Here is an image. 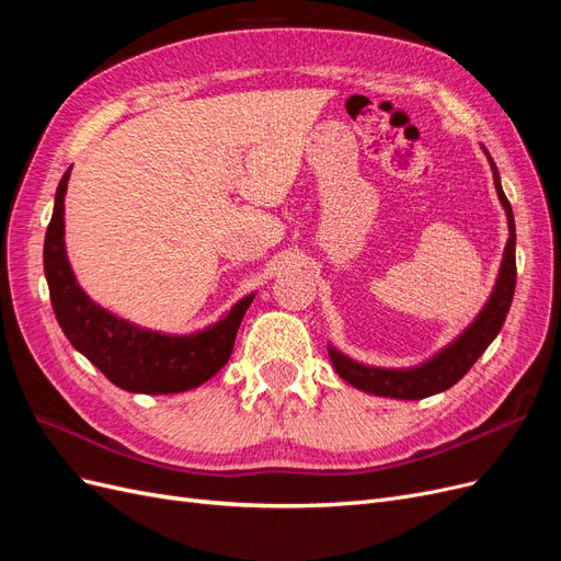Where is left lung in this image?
Returning <instances> with one entry per match:
<instances>
[{"label":"left lung","mask_w":561,"mask_h":561,"mask_svg":"<svg viewBox=\"0 0 561 561\" xmlns=\"http://www.w3.org/2000/svg\"><path fill=\"white\" fill-rule=\"evenodd\" d=\"M488 152V150H485ZM490 158V152H488ZM492 176L496 185V195L501 199V206L506 208L508 216V243L504 250V262H501L499 280L494 285V293L482 308V313L473 320L469 330L461 334L455 343H450L446 351H440L434 359L427 364L415 366V369H376V366H364L353 359H347L334 347H330V359L334 364L336 374L351 382L353 388L371 392L378 397H390V399H424L438 394L443 390L453 388V385L465 378L467 371L476 364V359L488 351V345L496 339L501 327L506 322L508 308L513 304L515 295V278H517V266H515V220H513V208L506 199L504 190H501L499 171L496 164L490 158Z\"/></svg>","instance_id":"obj_1"}]
</instances>
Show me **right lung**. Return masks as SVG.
<instances>
[{
	"label": "right lung",
	"mask_w": 561,
	"mask_h": 561,
	"mask_svg": "<svg viewBox=\"0 0 561 561\" xmlns=\"http://www.w3.org/2000/svg\"><path fill=\"white\" fill-rule=\"evenodd\" d=\"M71 171V169H69ZM69 171L55 192L53 218L44 241V272L50 301L69 343L113 385L127 392L173 394L216 376L234 347L239 324L255 295L241 299L218 324L192 336L139 330L90 301L73 278L65 250V192Z\"/></svg>",
	"instance_id": "right-lung-1"
}]
</instances>
